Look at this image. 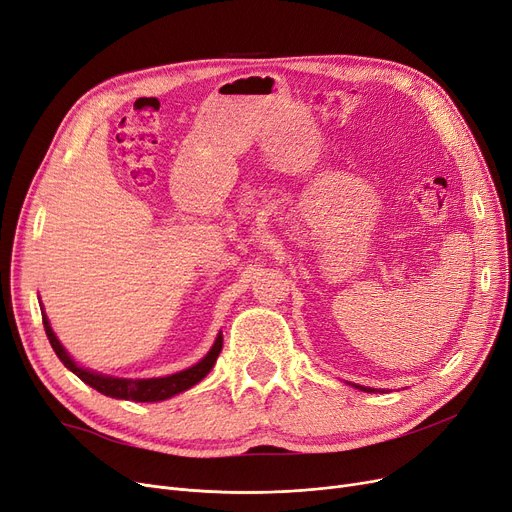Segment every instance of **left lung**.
<instances>
[{"instance_id":"left-lung-1","label":"left lung","mask_w":512,"mask_h":512,"mask_svg":"<svg viewBox=\"0 0 512 512\" xmlns=\"http://www.w3.org/2000/svg\"><path fill=\"white\" fill-rule=\"evenodd\" d=\"M355 388H359V391H363V393H382V391H378V388H370V386H361V384H353Z\"/></svg>"}]
</instances>
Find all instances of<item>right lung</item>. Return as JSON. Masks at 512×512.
Returning <instances> with one entry per match:
<instances>
[{
    "instance_id": "obj_1",
    "label": "right lung",
    "mask_w": 512,
    "mask_h": 512,
    "mask_svg": "<svg viewBox=\"0 0 512 512\" xmlns=\"http://www.w3.org/2000/svg\"><path fill=\"white\" fill-rule=\"evenodd\" d=\"M42 319H44V327H46V336L52 344V349L56 353V357L63 361V365L67 370H71L77 378L84 380L86 384H90L92 388H96L98 393L113 397V399H126V401H163V399H170L182 391H187V388L195 386L197 382H201L210 374V370L214 367L220 351H222V334H218L216 342L212 349L208 351V355L203 357L201 361H197L189 370H182L178 374L166 376V378H115V376H105V374H98V372H90L86 367H79L71 355L65 351V346L58 342L56 334L52 332L50 321L46 317V313L42 311Z\"/></svg>"
}]
</instances>
